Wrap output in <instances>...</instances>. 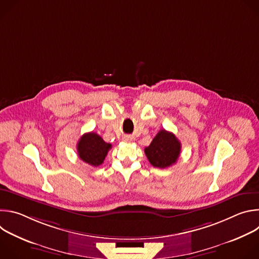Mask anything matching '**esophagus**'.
<instances>
[{"instance_id":"34e87169","label":"esophagus","mask_w":259,"mask_h":259,"mask_svg":"<svg viewBox=\"0 0 259 259\" xmlns=\"http://www.w3.org/2000/svg\"><path fill=\"white\" fill-rule=\"evenodd\" d=\"M129 139V137H125V140H128Z\"/></svg>"}]
</instances>
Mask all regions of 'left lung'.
<instances>
[{
	"instance_id": "1",
	"label": "left lung",
	"mask_w": 259,
	"mask_h": 259,
	"mask_svg": "<svg viewBox=\"0 0 259 259\" xmlns=\"http://www.w3.org/2000/svg\"><path fill=\"white\" fill-rule=\"evenodd\" d=\"M181 151V144L176 136L166 131L160 130L151 144L145 147L144 153L150 163L157 168H167L175 164Z\"/></svg>"
}]
</instances>
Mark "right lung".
Here are the masks:
<instances>
[{
    "mask_svg": "<svg viewBox=\"0 0 259 259\" xmlns=\"http://www.w3.org/2000/svg\"><path fill=\"white\" fill-rule=\"evenodd\" d=\"M110 149L112 144L106 143L94 132L85 133L77 144L79 158L93 167H97L103 163Z\"/></svg>",
    "mask_w": 259,
    "mask_h": 259,
    "instance_id": "1",
    "label": "right lung"
}]
</instances>
